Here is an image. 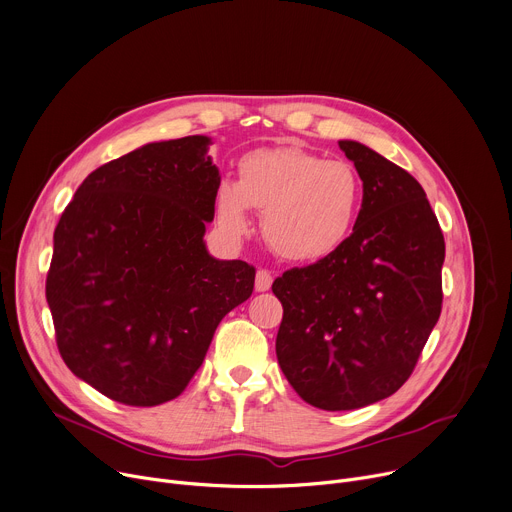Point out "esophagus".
Masks as SVG:
<instances>
[{"instance_id": "1", "label": "esophagus", "mask_w": 512, "mask_h": 512, "mask_svg": "<svg viewBox=\"0 0 512 512\" xmlns=\"http://www.w3.org/2000/svg\"><path fill=\"white\" fill-rule=\"evenodd\" d=\"M271 284H273L271 271L259 269V271H257V277H255V290H257V292H267V290L271 288Z\"/></svg>"}]
</instances>
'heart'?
<instances>
[{
  "label": "heart",
  "instance_id": "obj_1",
  "mask_svg": "<svg viewBox=\"0 0 512 512\" xmlns=\"http://www.w3.org/2000/svg\"><path fill=\"white\" fill-rule=\"evenodd\" d=\"M237 183L222 181L216 216L228 235L249 230V208L263 214L269 247L290 261H318L353 235L363 181L347 161L298 149H261L239 161Z\"/></svg>",
  "mask_w": 512,
  "mask_h": 512
}]
</instances>
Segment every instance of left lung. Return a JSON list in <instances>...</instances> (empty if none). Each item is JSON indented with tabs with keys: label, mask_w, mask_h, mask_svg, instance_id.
I'll use <instances>...</instances> for the list:
<instances>
[{
	"label": "left lung",
	"mask_w": 512,
	"mask_h": 512,
	"mask_svg": "<svg viewBox=\"0 0 512 512\" xmlns=\"http://www.w3.org/2000/svg\"><path fill=\"white\" fill-rule=\"evenodd\" d=\"M363 181L349 241L277 277L284 306L275 353L298 396L353 410L392 396L412 374L439 320L445 239L408 171L355 141H339Z\"/></svg>",
	"instance_id": "left-lung-1"
}]
</instances>
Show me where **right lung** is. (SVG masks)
<instances>
[{
	"label": "right lung",
	"mask_w": 512,
	"mask_h": 512,
	"mask_svg": "<svg viewBox=\"0 0 512 512\" xmlns=\"http://www.w3.org/2000/svg\"><path fill=\"white\" fill-rule=\"evenodd\" d=\"M208 136L151 143L91 171L55 228L46 273L57 347L77 378L126 406L177 398L255 267L204 245L220 175Z\"/></svg>",
	"instance_id": "right-lung-1"
}]
</instances>
